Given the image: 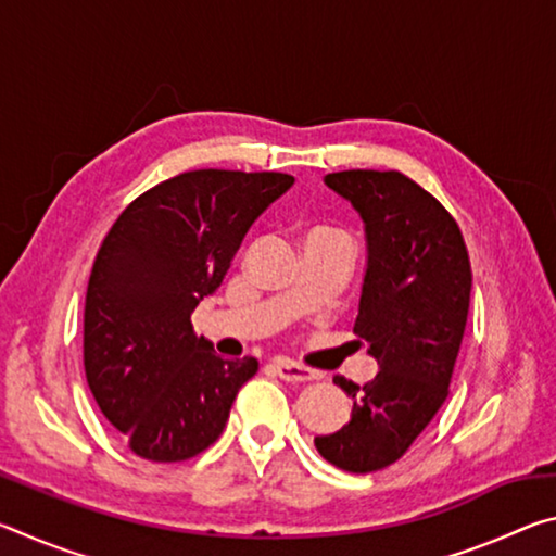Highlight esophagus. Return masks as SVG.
Wrapping results in <instances>:
<instances>
[{
	"mask_svg": "<svg viewBox=\"0 0 556 556\" xmlns=\"http://www.w3.org/2000/svg\"><path fill=\"white\" fill-rule=\"evenodd\" d=\"M271 370H275L277 378L287 380V382H312L318 380V372L312 368H304V365L299 363H291L287 357H277V361H271L269 365Z\"/></svg>",
	"mask_w": 556,
	"mask_h": 556,
	"instance_id": "1",
	"label": "esophagus"
}]
</instances>
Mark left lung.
Listing matches in <instances>:
<instances>
[{
	"instance_id": "8db88e82",
	"label": "left lung",
	"mask_w": 556,
	"mask_h": 556,
	"mask_svg": "<svg viewBox=\"0 0 556 556\" xmlns=\"http://www.w3.org/2000/svg\"><path fill=\"white\" fill-rule=\"evenodd\" d=\"M324 184L361 215L365 275L353 331L380 370L355 384L351 419L314 444L328 464L372 473L404 456L448 397L470 304V262L456 220L400 172L326 174Z\"/></svg>"
}]
</instances>
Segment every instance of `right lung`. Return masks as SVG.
<instances>
[{
    "mask_svg": "<svg viewBox=\"0 0 556 556\" xmlns=\"http://www.w3.org/2000/svg\"><path fill=\"white\" fill-rule=\"evenodd\" d=\"M291 184L275 172H188L131 201L102 240L86 296V378L137 456L186 460L223 434L257 361H223L191 314Z\"/></svg>",
    "mask_w": 556,
    "mask_h": 556,
    "instance_id": "obj_1",
    "label": "right lung"
}]
</instances>
